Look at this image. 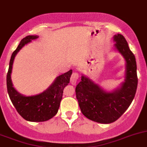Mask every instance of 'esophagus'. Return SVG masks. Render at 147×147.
<instances>
[{
  "mask_svg": "<svg viewBox=\"0 0 147 147\" xmlns=\"http://www.w3.org/2000/svg\"><path fill=\"white\" fill-rule=\"evenodd\" d=\"M78 78H79V75H78V72H73V73H72L70 78V83H72V85H73V86H75V85H76L78 80Z\"/></svg>",
  "mask_w": 147,
  "mask_h": 147,
  "instance_id": "1",
  "label": "esophagus"
}]
</instances>
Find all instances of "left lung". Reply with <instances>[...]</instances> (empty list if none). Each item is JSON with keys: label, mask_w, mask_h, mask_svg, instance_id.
<instances>
[{"label": "left lung", "mask_w": 147, "mask_h": 147, "mask_svg": "<svg viewBox=\"0 0 147 147\" xmlns=\"http://www.w3.org/2000/svg\"><path fill=\"white\" fill-rule=\"evenodd\" d=\"M115 47L125 61V80L120 87L107 91L82 75L75 88L80 110L89 120L103 124L116 121L129 107L136 92L138 78L135 56L121 34L115 35Z\"/></svg>", "instance_id": "1"}]
</instances>
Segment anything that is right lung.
I'll list each match as a JSON object with an SVG mask.
<instances>
[{"instance_id":"obj_1","label":"right lung","mask_w":147,"mask_h":147,"mask_svg":"<svg viewBox=\"0 0 147 147\" xmlns=\"http://www.w3.org/2000/svg\"><path fill=\"white\" fill-rule=\"evenodd\" d=\"M38 38V35H28L22 40L18 47L12 53L6 77L8 94L12 104L18 113L24 120L30 122L46 121L57 115L62 98L63 90L69 83L72 73V70L70 69L58 76L46 90L37 95L27 96L18 92L13 88L11 78L13 60L23 46Z\"/></svg>"}]
</instances>
